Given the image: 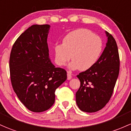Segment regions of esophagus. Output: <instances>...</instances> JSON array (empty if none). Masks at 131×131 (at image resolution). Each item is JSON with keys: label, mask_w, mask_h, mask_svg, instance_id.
Masks as SVG:
<instances>
[{"label": "esophagus", "mask_w": 131, "mask_h": 131, "mask_svg": "<svg viewBox=\"0 0 131 131\" xmlns=\"http://www.w3.org/2000/svg\"><path fill=\"white\" fill-rule=\"evenodd\" d=\"M71 78H72V77H71V73H70V72L67 73V79H68V80H71Z\"/></svg>", "instance_id": "34e87169"}]
</instances>
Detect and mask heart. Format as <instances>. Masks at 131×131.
I'll list each match as a JSON object with an SVG mask.
<instances>
[{
    "label": "heart",
    "mask_w": 131,
    "mask_h": 131,
    "mask_svg": "<svg viewBox=\"0 0 131 131\" xmlns=\"http://www.w3.org/2000/svg\"><path fill=\"white\" fill-rule=\"evenodd\" d=\"M102 50L103 42L100 37L89 30L78 29L66 35L62 44L54 46V60L58 65L64 66L71 58V68L86 71L94 66Z\"/></svg>",
    "instance_id": "heart-1"
}]
</instances>
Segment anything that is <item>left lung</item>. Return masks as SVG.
Returning a JSON list of instances; mask_svg holds the SVG:
<instances>
[{
	"label": "left lung",
	"instance_id": "8db88e82",
	"mask_svg": "<svg viewBox=\"0 0 131 131\" xmlns=\"http://www.w3.org/2000/svg\"><path fill=\"white\" fill-rule=\"evenodd\" d=\"M106 47L91 68L79 73L80 87L76 93L80 110L94 113L101 110L110 100L119 73V56L114 37L107 31Z\"/></svg>",
	"mask_w": 131,
	"mask_h": 131
}]
</instances>
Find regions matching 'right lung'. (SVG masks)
Masks as SVG:
<instances>
[{"label":"right lung","instance_id":"right-lung-1","mask_svg":"<svg viewBox=\"0 0 131 131\" xmlns=\"http://www.w3.org/2000/svg\"><path fill=\"white\" fill-rule=\"evenodd\" d=\"M49 25H34L17 38L10 55L12 85L22 104L35 113L50 109L54 92L67 78V71L56 68L49 58Z\"/></svg>","mask_w":131,"mask_h":131}]
</instances>
